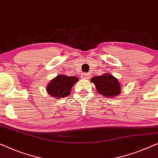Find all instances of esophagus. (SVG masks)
Wrapping results in <instances>:
<instances>
[{"label": "esophagus", "mask_w": 158, "mask_h": 158, "mask_svg": "<svg viewBox=\"0 0 158 158\" xmlns=\"http://www.w3.org/2000/svg\"><path fill=\"white\" fill-rule=\"evenodd\" d=\"M82 77L84 79H89L90 77V74L89 73H83L82 74Z\"/></svg>", "instance_id": "esophagus-1"}]
</instances>
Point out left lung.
Returning <instances> with one entry per match:
<instances>
[{
	"mask_svg": "<svg viewBox=\"0 0 158 158\" xmlns=\"http://www.w3.org/2000/svg\"><path fill=\"white\" fill-rule=\"evenodd\" d=\"M90 81L95 85L97 92L101 95L110 98L120 94V83L113 75L105 73L93 77Z\"/></svg>",
	"mask_w": 158,
	"mask_h": 158,
	"instance_id": "left-lung-1",
	"label": "left lung"
}]
</instances>
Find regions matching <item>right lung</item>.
Wrapping results in <instances>:
<instances>
[{
    "label": "right lung",
    "mask_w": 158,
    "mask_h": 158,
    "mask_svg": "<svg viewBox=\"0 0 158 158\" xmlns=\"http://www.w3.org/2000/svg\"><path fill=\"white\" fill-rule=\"evenodd\" d=\"M77 81L78 78L77 77L58 75L48 84L46 91L48 94L57 99L65 98L70 94L71 88Z\"/></svg>",
    "instance_id": "1"
}]
</instances>
